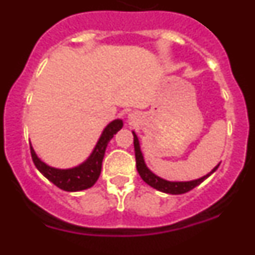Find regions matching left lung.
<instances>
[{"label": "left lung", "instance_id": "1", "mask_svg": "<svg viewBox=\"0 0 255 255\" xmlns=\"http://www.w3.org/2000/svg\"><path fill=\"white\" fill-rule=\"evenodd\" d=\"M132 134H134L135 161H136V170H138L139 175H140V177L143 179V181L147 182L148 185L152 186V188H154V189H157V190H159V191L167 193V194H184V193H188V191H190L191 189H194L195 186H198L199 184H202V182H203L212 172H215V171L217 170L218 166H220V164H218L217 167L213 168V170H212V172H209L208 175H206V176L200 177V179H198V180H193V181H186V182L167 181V180H163V179H161V177L155 176L154 173L150 172V171L148 170V167L145 166V163H144L143 154H141V152H140V147H139L138 138H136L135 132H132Z\"/></svg>", "mask_w": 255, "mask_h": 255}]
</instances>
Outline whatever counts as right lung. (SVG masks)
<instances>
[{
    "mask_svg": "<svg viewBox=\"0 0 255 255\" xmlns=\"http://www.w3.org/2000/svg\"><path fill=\"white\" fill-rule=\"evenodd\" d=\"M123 128V121L115 120L110 125H107L101 135L100 140L97 143L93 153L83 164L75 168L70 170H58L47 166L46 163L40 161L35 154L34 149L30 145L31 159L34 162L35 167L39 170V172L44 177L49 180L52 184H55L57 188L62 189L65 191H79L84 189L91 188L96 184L101 175V168H102V161L105 157L106 148H107L108 141L114 138L119 130Z\"/></svg>",
    "mask_w": 255,
    "mask_h": 255,
    "instance_id": "add662e5",
    "label": "right lung"
}]
</instances>
